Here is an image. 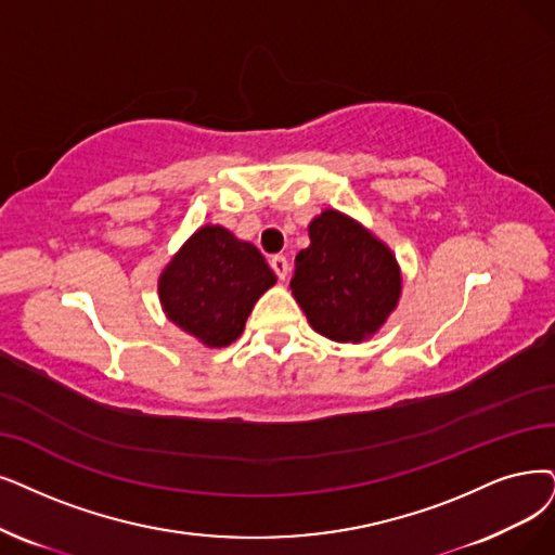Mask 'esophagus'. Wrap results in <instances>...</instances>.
Returning a JSON list of instances; mask_svg holds the SVG:
<instances>
[{
  "mask_svg": "<svg viewBox=\"0 0 555 555\" xmlns=\"http://www.w3.org/2000/svg\"><path fill=\"white\" fill-rule=\"evenodd\" d=\"M271 269L275 271V275H278L280 280H284L286 275H289V261H286L284 255H273V257H271Z\"/></svg>",
  "mask_w": 555,
  "mask_h": 555,
  "instance_id": "obj_1",
  "label": "esophagus"
}]
</instances>
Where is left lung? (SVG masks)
<instances>
[{
  "label": "left lung",
  "mask_w": 555,
  "mask_h": 555,
  "mask_svg": "<svg viewBox=\"0 0 555 555\" xmlns=\"http://www.w3.org/2000/svg\"><path fill=\"white\" fill-rule=\"evenodd\" d=\"M309 248L296 255L292 292L309 325L332 341H362L378 330L401 294L387 246L339 211L309 223Z\"/></svg>",
  "instance_id": "obj_1"
}]
</instances>
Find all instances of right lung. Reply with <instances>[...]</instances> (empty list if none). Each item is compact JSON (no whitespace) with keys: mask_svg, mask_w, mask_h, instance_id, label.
Returning <instances> with one entry per match:
<instances>
[{"mask_svg":"<svg viewBox=\"0 0 555 555\" xmlns=\"http://www.w3.org/2000/svg\"><path fill=\"white\" fill-rule=\"evenodd\" d=\"M275 273L248 241L220 225L197 230L159 280L172 323L207 346L232 344Z\"/></svg>","mask_w":555,"mask_h":555,"instance_id":"add662e5","label":"right lung"}]
</instances>
